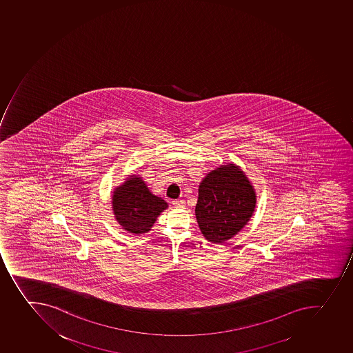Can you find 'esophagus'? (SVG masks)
<instances>
[{
	"instance_id": "1",
	"label": "esophagus",
	"mask_w": 353,
	"mask_h": 353,
	"mask_svg": "<svg viewBox=\"0 0 353 353\" xmlns=\"http://www.w3.org/2000/svg\"><path fill=\"white\" fill-rule=\"evenodd\" d=\"M172 203H173V206L178 207V208L185 207V201H172Z\"/></svg>"
}]
</instances>
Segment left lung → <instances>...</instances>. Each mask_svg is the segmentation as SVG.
Here are the masks:
<instances>
[{"instance_id":"left-lung-1","label":"left lung","mask_w":353,"mask_h":353,"mask_svg":"<svg viewBox=\"0 0 353 353\" xmlns=\"http://www.w3.org/2000/svg\"><path fill=\"white\" fill-rule=\"evenodd\" d=\"M198 191L196 217L203 236L213 243L234 236L254 213V189L233 164L210 172Z\"/></svg>"}]
</instances>
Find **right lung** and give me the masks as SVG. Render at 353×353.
I'll use <instances>...</instances> for the list:
<instances>
[{
  "instance_id": "1",
  "label": "right lung",
  "mask_w": 353,
  "mask_h": 353,
  "mask_svg": "<svg viewBox=\"0 0 353 353\" xmlns=\"http://www.w3.org/2000/svg\"><path fill=\"white\" fill-rule=\"evenodd\" d=\"M168 203L150 194L141 179L131 176L113 194L115 217L124 230L134 234L150 231Z\"/></svg>"
}]
</instances>
